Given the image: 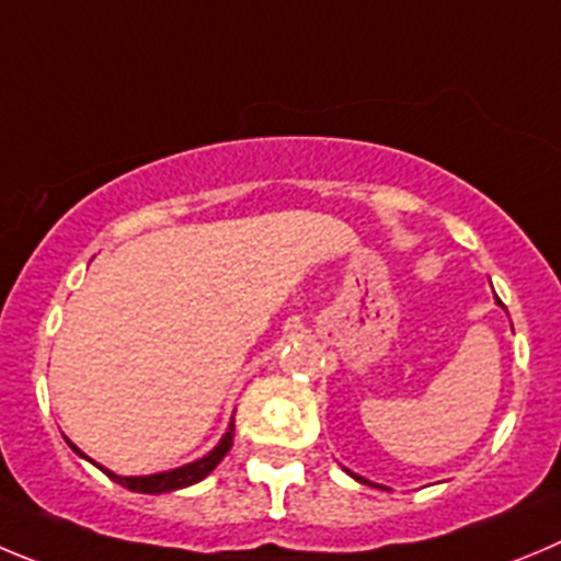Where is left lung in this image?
Returning <instances> with one entry per match:
<instances>
[{"instance_id":"obj_1","label":"left lung","mask_w":561,"mask_h":561,"mask_svg":"<svg viewBox=\"0 0 561 561\" xmlns=\"http://www.w3.org/2000/svg\"><path fill=\"white\" fill-rule=\"evenodd\" d=\"M495 301H499V305H501V298H495ZM357 481H363V479H359V476H357Z\"/></svg>"}]
</instances>
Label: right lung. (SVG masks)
<instances>
[{
    "mask_svg": "<svg viewBox=\"0 0 561 561\" xmlns=\"http://www.w3.org/2000/svg\"><path fill=\"white\" fill-rule=\"evenodd\" d=\"M232 428H229L227 434H224V439L218 443L213 451L207 454V457L196 459V462L185 465V468H176V470H169V473H154V476H115L110 473V470H104V473L110 476L113 481H118L122 486H127V490H133V493H149V495H157V493H171V490H182V486H191L196 484V481H202L204 476H209L213 470H216V465L221 462L224 457H227V451L232 448ZM71 446V443H68ZM75 448L80 457H85V454L80 451L77 446Z\"/></svg>",
    "mask_w": 561,
    "mask_h": 561,
    "instance_id": "add662e5",
    "label": "right lung"
}]
</instances>
